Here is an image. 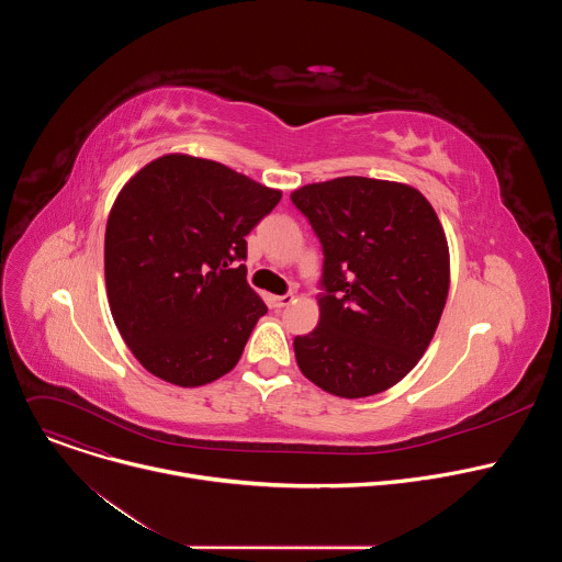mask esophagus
<instances>
[{"label":"esophagus","instance_id":"1","mask_svg":"<svg viewBox=\"0 0 562 562\" xmlns=\"http://www.w3.org/2000/svg\"><path fill=\"white\" fill-rule=\"evenodd\" d=\"M293 302V295L291 293H286V295H271L269 297V304L273 306V308H284V306H289Z\"/></svg>","mask_w":562,"mask_h":562}]
</instances>
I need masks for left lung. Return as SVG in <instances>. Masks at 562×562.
Instances as JSON below:
<instances>
[{"instance_id": "1", "label": "left lung", "mask_w": 562, "mask_h": 562, "mask_svg": "<svg viewBox=\"0 0 562 562\" xmlns=\"http://www.w3.org/2000/svg\"><path fill=\"white\" fill-rule=\"evenodd\" d=\"M291 202L325 254L317 327L293 340L300 371L338 397L403 380L427 351L449 293V245L429 200L360 176L300 187Z\"/></svg>"}]
</instances>
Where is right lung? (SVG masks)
Wrapping results in <instances>:
<instances>
[{
    "mask_svg": "<svg viewBox=\"0 0 562 562\" xmlns=\"http://www.w3.org/2000/svg\"><path fill=\"white\" fill-rule=\"evenodd\" d=\"M213 159L169 153L117 193L104 278L120 336L155 378L202 386L228 373L267 313L247 284V235L280 202Z\"/></svg>",
    "mask_w": 562,
    "mask_h": 562,
    "instance_id": "1",
    "label": "right lung"
}]
</instances>
